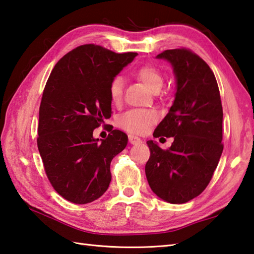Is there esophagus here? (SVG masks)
Returning a JSON list of instances; mask_svg holds the SVG:
<instances>
[{
    "label": "esophagus",
    "mask_w": 254,
    "mask_h": 254,
    "mask_svg": "<svg viewBox=\"0 0 254 254\" xmlns=\"http://www.w3.org/2000/svg\"><path fill=\"white\" fill-rule=\"evenodd\" d=\"M128 142H130L133 145H138V144L142 143V139L137 137V136H135V135H131V134H130V135H128Z\"/></svg>",
    "instance_id": "obj_1"
}]
</instances>
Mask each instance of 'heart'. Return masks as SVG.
Segmentation results:
<instances>
[{
    "instance_id": "obj_1",
    "label": "heart",
    "mask_w": 254,
    "mask_h": 254,
    "mask_svg": "<svg viewBox=\"0 0 254 254\" xmlns=\"http://www.w3.org/2000/svg\"><path fill=\"white\" fill-rule=\"evenodd\" d=\"M134 75L153 93L159 90L164 83L163 74L157 67L150 64L139 66L134 71ZM123 85V78L120 76H117L111 80L109 95L113 104H119L121 101ZM156 120H157V115L153 110H132L124 113L119 120V124L128 132L142 134L146 132L147 128L154 124Z\"/></svg>"
}]
</instances>
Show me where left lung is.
<instances>
[{
  "label": "left lung",
  "mask_w": 254,
  "mask_h": 254,
  "mask_svg": "<svg viewBox=\"0 0 254 254\" xmlns=\"http://www.w3.org/2000/svg\"><path fill=\"white\" fill-rule=\"evenodd\" d=\"M174 69V104L154 137H174L164 150L147 141L150 157L145 174L152 191L164 201L182 204L207 187L223 153V107L215 75L205 61L187 49L166 50L156 57Z\"/></svg>",
  "instance_id": "obj_1"
}]
</instances>
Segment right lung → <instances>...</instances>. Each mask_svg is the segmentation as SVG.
I'll return each mask as SVG.
<instances>
[{"mask_svg":"<svg viewBox=\"0 0 254 254\" xmlns=\"http://www.w3.org/2000/svg\"><path fill=\"white\" fill-rule=\"evenodd\" d=\"M136 56L79 46L56 64L48 78L37 144L48 179L69 202H93L110 185L111 160L126 148L127 136L113 130L99 141L93 132L111 117V80Z\"/></svg>","mask_w":254,"mask_h":254,"instance_id":"add662e5","label":"right lung"}]
</instances>
